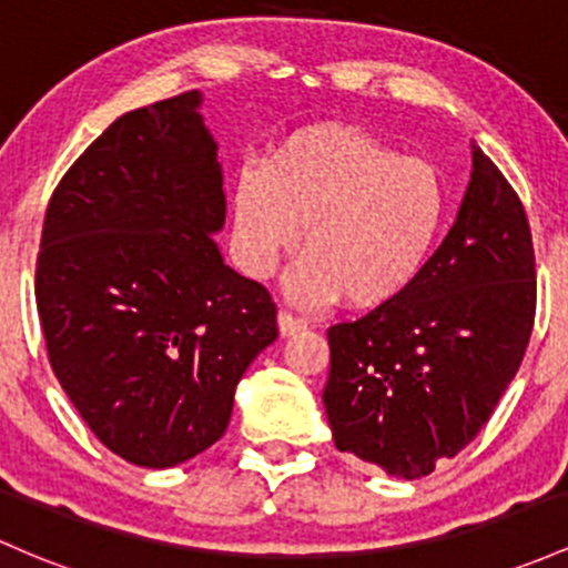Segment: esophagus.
Masks as SVG:
<instances>
[{
    "label": "esophagus",
    "mask_w": 568,
    "mask_h": 568,
    "mask_svg": "<svg viewBox=\"0 0 568 568\" xmlns=\"http://www.w3.org/2000/svg\"><path fill=\"white\" fill-rule=\"evenodd\" d=\"M277 328H280V336H294L298 332H304V328H307V323H304L302 317H294L291 313H285V310H280Z\"/></svg>",
    "instance_id": "obj_1"
}]
</instances>
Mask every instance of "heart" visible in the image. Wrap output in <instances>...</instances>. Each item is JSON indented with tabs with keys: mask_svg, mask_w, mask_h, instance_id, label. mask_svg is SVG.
<instances>
[{
	"mask_svg": "<svg viewBox=\"0 0 568 568\" xmlns=\"http://www.w3.org/2000/svg\"><path fill=\"white\" fill-rule=\"evenodd\" d=\"M445 185L420 159L353 126H317L291 136L264 170H245L234 189V251L251 277L285 274L302 307L334 302L375 310L396 302L434 251L445 223Z\"/></svg>",
	"mask_w": 568,
	"mask_h": 568,
	"instance_id": "heart-1",
	"label": "heart"
}]
</instances>
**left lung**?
I'll return each mask as SVG.
<instances>
[{"label":"left lung","instance_id":"left-lung-1","mask_svg":"<svg viewBox=\"0 0 568 568\" xmlns=\"http://www.w3.org/2000/svg\"><path fill=\"white\" fill-rule=\"evenodd\" d=\"M537 272L526 210L477 145L445 242L396 302L328 328L323 404L339 453L417 479L490 420L528 347Z\"/></svg>","mask_w":568,"mask_h":568}]
</instances>
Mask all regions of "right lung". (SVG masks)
Wrapping results in <instances>:
<instances>
[{"instance_id": "right-lung-1", "label": "right lung", "mask_w": 568, "mask_h": 568, "mask_svg": "<svg viewBox=\"0 0 568 568\" xmlns=\"http://www.w3.org/2000/svg\"><path fill=\"white\" fill-rule=\"evenodd\" d=\"M189 91L110 123L55 185L37 255L48 358L108 450L170 469L221 439L277 339L270 291L223 264L217 145Z\"/></svg>"}]
</instances>
